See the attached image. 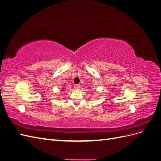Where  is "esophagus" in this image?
Returning <instances> with one entry per match:
<instances>
[{
  "mask_svg": "<svg viewBox=\"0 0 161 161\" xmlns=\"http://www.w3.org/2000/svg\"><path fill=\"white\" fill-rule=\"evenodd\" d=\"M80 85H75V89L79 90V89H80Z\"/></svg>",
  "mask_w": 161,
  "mask_h": 161,
  "instance_id": "34e87169",
  "label": "esophagus"
}]
</instances>
